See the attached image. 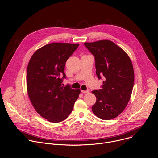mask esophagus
I'll return each mask as SVG.
<instances>
[{
    "label": "esophagus",
    "instance_id": "34e87169",
    "mask_svg": "<svg viewBox=\"0 0 158 158\" xmlns=\"http://www.w3.org/2000/svg\"><path fill=\"white\" fill-rule=\"evenodd\" d=\"M81 92L82 93H89V90H87V91H81Z\"/></svg>",
    "mask_w": 158,
    "mask_h": 158
}]
</instances>
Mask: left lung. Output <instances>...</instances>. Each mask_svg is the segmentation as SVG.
<instances>
[{"mask_svg": "<svg viewBox=\"0 0 158 158\" xmlns=\"http://www.w3.org/2000/svg\"><path fill=\"white\" fill-rule=\"evenodd\" d=\"M84 46L95 58L96 75L104 77L101 89L92 91L96 102L93 113L103 120L119 116L129 101L134 82L133 66L129 56L108 40L85 42Z\"/></svg>", "mask_w": 158, "mask_h": 158, "instance_id": "obj_1", "label": "left lung"}]
</instances>
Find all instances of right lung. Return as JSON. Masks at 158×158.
<instances>
[{
  "label": "right lung",
  "mask_w": 158,
  "mask_h": 158,
  "mask_svg": "<svg viewBox=\"0 0 158 158\" xmlns=\"http://www.w3.org/2000/svg\"><path fill=\"white\" fill-rule=\"evenodd\" d=\"M79 46L51 43L37 50L29 60L26 76L28 96L37 113L48 121L65 120L79 98V89L62 85L66 77L65 62Z\"/></svg>",
  "instance_id": "right-lung-1"
}]
</instances>
